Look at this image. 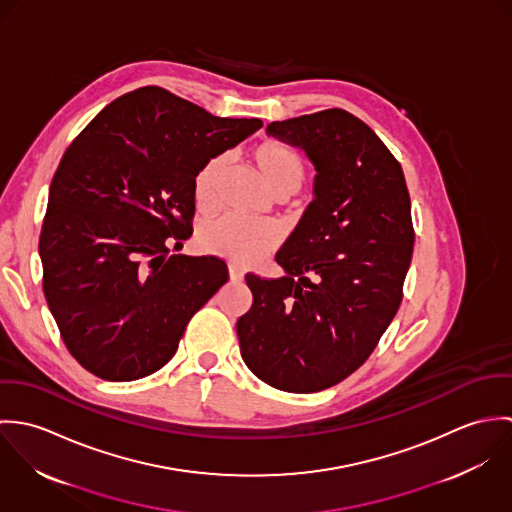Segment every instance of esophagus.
I'll return each mask as SVG.
<instances>
[{
    "label": "esophagus",
    "instance_id": "1",
    "mask_svg": "<svg viewBox=\"0 0 512 512\" xmlns=\"http://www.w3.org/2000/svg\"><path fill=\"white\" fill-rule=\"evenodd\" d=\"M228 276H230V280H232V282H242L244 272H242V268H240V266L230 264V266H228Z\"/></svg>",
    "mask_w": 512,
    "mask_h": 512
}]
</instances>
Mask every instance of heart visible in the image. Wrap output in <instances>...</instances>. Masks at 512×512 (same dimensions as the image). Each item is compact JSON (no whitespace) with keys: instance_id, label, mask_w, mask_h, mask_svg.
I'll list each match as a JSON object with an SVG mask.
<instances>
[{"instance_id":"obj_1","label":"heart","mask_w":512,"mask_h":512,"mask_svg":"<svg viewBox=\"0 0 512 512\" xmlns=\"http://www.w3.org/2000/svg\"><path fill=\"white\" fill-rule=\"evenodd\" d=\"M256 169L266 185L278 195L288 197L303 185L307 177V161L297 147L280 140H266L250 153ZM226 169V157L207 159L193 177V201L199 211L211 213L219 207L220 183ZM282 242V232L272 222L220 217L207 222L199 232L203 250L232 260L236 264H254L274 252Z\"/></svg>"}]
</instances>
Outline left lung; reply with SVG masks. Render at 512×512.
I'll return each instance as SVG.
<instances>
[{"label": "left lung", "instance_id": "obj_1", "mask_svg": "<svg viewBox=\"0 0 512 512\" xmlns=\"http://www.w3.org/2000/svg\"><path fill=\"white\" fill-rule=\"evenodd\" d=\"M266 132L307 153L315 199L276 254L286 276L246 274L240 355L278 390L319 392L365 363L400 307L414 250L410 195L396 157L347 110Z\"/></svg>", "mask_w": 512, "mask_h": 512}]
</instances>
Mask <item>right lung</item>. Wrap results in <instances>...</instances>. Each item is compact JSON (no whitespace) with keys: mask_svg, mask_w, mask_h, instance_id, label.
<instances>
[{"mask_svg":"<svg viewBox=\"0 0 512 512\" xmlns=\"http://www.w3.org/2000/svg\"><path fill=\"white\" fill-rule=\"evenodd\" d=\"M262 128L159 86L110 102L67 147L39 236L43 292L74 359L128 382L167 365L228 280L217 256H169L193 234L199 167Z\"/></svg>","mask_w":512,"mask_h":512,"instance_id":"obj_1","label":"right lung"}]
</instances>
